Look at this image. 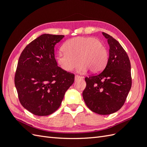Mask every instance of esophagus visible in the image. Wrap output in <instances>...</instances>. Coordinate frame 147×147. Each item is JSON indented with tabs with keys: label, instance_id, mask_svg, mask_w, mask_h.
Returning <instances> with one entry per match:
<instances>
[{
	"label": "esophagus",
	"instance_id": "34e87169",
	"mask_svg": "<svg viewBox=\"0 0 147 147\" xmlns=\"http://www.w3.org/2000/svg\"><path fill=\"white\" fill-rule=\"evenodd\" d=\"M80 78V79L83 78V77H81V76H79V75H75V80H78Z\"/></svg>",
	"mask_w": 147,
	"mask_h": 147
}]
</instances>
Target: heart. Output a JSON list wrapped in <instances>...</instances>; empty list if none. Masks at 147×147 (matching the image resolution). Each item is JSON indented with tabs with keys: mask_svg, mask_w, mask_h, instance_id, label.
Instances as JSON below:
<instances>
[{
	"mask_svg": "<svg viewBox=\"0 0 147 147\" xmlns=\"http://www.w3.org/2000/svg\"><path fill=\"white\" fill-rule=\"evenodd\" d=\"M63 50L57 53L56 59L60 67L66 72L72 71L80 63L79 72L85 73L90 69L92 73H98L108 61L105 46L94 37L71 38L64 43Z\"/></svg>",
	"mask_w": 147,
	"mask_h": 147,
	"instance_id": "1",
	"label": "heart"
}]
</instances>
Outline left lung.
Returning <instances> with one entry per match:
<instances>
[{
  "instance_id": "left-lung-1",
  "label": "left lung",
  "mask_w": 147,
  "mask_h": 147,
  "mask_svg": "<svg viewBox=\"0 0 147 147\" xmlns=\"http://www.w3.org/2000/svg\"><path fill=\"white\" fill-rule=\"evenodd\" d=\"M110 47L103 72L85 78L83 97L88 107L99 115H110L122 107L132 85L131 63L126 52L110 35L102 32Z\"/></svg>"
}]
</instances>
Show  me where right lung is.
<instances>
[{"mask_svg": "<svg viewBox=\"0 0 147 147\" xmlns=\"http://www.w3.org/2000/svg\"><path fill=\"white\" fill-rule=\"evenodd\" d=\"M64 37L44 34L26 47L18 63L15 84L20 103L37 116L54 113L66 91L74 82V74L57 66L55 46Z\"/></svg>", "mask_w": 147, "mask_h": 147, "instance_id": "obj_1", "label": "right lung"}]
</instances>
